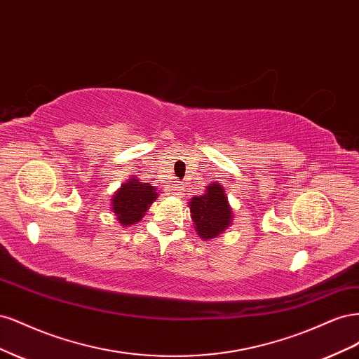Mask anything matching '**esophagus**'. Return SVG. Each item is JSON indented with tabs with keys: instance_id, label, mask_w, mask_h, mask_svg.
Returning a JSON list of instances; mask_svg holds the SVG:
<instances>
[{
	"instance_id": "obj_1",
	"label": "esophagus",
	"mask_w": 359,
	"mask_h": 359,
	"mask_svg": "<svg viewBox=\"0 0 359 359\" xmlns=\"http://www.w3.org/2000/svg\"><path fill=\"white\" fill-rule=\"evenodd\" d=\"M168 193L169 194H172V196H181L182 194V184H178V182H175V184H172V186L168 189Z\"/></svg>"
}]
</instances>
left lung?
Returning a JSON list of instances; mask_svg holds the SVG:
<instances>
[{
    "label": "left lung",
    "mask_w": 359,
    "mask_h": 359,
    "mask_svg": "<svg viewBox=\"0 0 359 359\" xmlns=\"http://www.w3.org/2000/svg\"><path fill=\"white\" fill-rule=\"evenodd\" d=\"M194 231L205 241H211L232 224L233 211L227 194L219 182H212L201 196L189 202Z\"/></svg>",
    "instance_id": "8db88e82"
}]
</instances>
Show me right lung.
<instances>
[{"label": "right lung", "mask_w": 359, "mask_h": 359, "mask_svg": "<svg viewBox=\"0 0 359 359\" xmlns=\"http://www.w3.org/2000/svg\"><path fill=\"white\" fill-rule=\"evenodd\" d=\"M157 196L158 193L154 186L139 181L136 177H130L128 181L114 193L111 210L118 223L128 227L144 219L145 212Z\"/></svg>", "instance_id": "1"}]
</instances>
